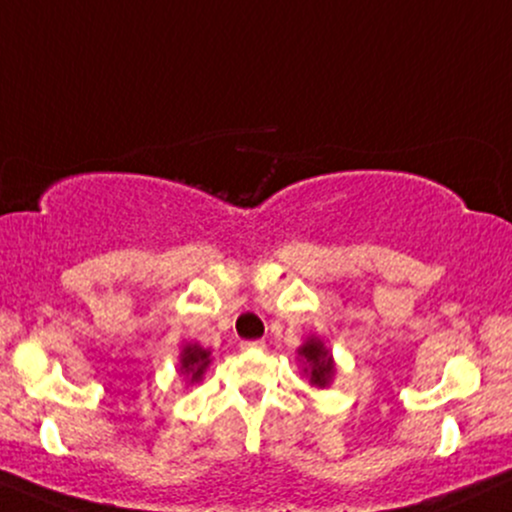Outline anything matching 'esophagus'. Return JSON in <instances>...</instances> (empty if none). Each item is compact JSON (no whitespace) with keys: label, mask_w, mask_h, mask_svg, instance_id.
<instances>
[{"label":"esophagus","mask_w":512,"mask_h":512,"mask_svg":"<svg viewBox=\"0 0 512 512\" xmlns=\"http://www.w3.org/2000/svg\"><path fill=\"white\" fill-rule=\"evenodd\" d=\"M240 349L243 351H252V349H264L262 339H255V342H240Z\"/></svg>","instance_id":"1"}]
</instances>
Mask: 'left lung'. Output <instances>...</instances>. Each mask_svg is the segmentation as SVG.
<instances>
[{
  "instance_id": "1",
  "label": "left lung",
  "mask_w": 512,
  "mask_h": 512,
  "mask_svg": "<svg viewBox=\"0 0 512 512\" xmlns=\"http://www.w3.org/2000/svg\"><path fill=\"white\" fill-rule=\"evenodd\" d=\"M301 356H305V361L310 363V383L325 387L327 380H330L334 363L327 349L322 346L320 339H310L308 344L301 346Z\"/></svg>"
}]
</instances>
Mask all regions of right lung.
Returning a JSON list of instances; mask_svg holds the SVG:
<instances>
[{"label": "right lung", "mask_w": 512, "mask_h": 512, "mask_svg": "<svg viewBox=\"0 0 512 512\" xmlns=\"http://www.w3.org/2000/svg\"><path fill=\"white\" fill-rule=\"evenodd\" d=\"M209 366V351L199 349V346H187L182 351V370L192 375V380L202 378L204 368Z\"/></svg>", "instance_id": "obj_1"}]
</instances>
